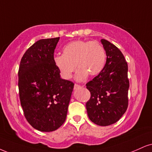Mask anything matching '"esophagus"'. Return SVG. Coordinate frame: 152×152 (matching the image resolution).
Instances as JSON below:
<instances>
[{"label": "esophagus", "mask_w": 152, "mask_h": 152, "mask_svg": "<svg viewBox=\"0 0 152 152\" xmlns=\"http://www.w3.org/2000/svg\"><path fill=\"white\" fill-rule=\"evenodd\" d=\"M79 87H80V85H77V84H75V85H74V89H77V88H79Z\"/></svg>", "instance_id": "34e87169"}]
</instances>
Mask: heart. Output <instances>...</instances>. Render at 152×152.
I'll use <instances>...</instances> for the list:
<instances>
[{"label": "heart", "mask_w": 152, "mask_h": 152, "mask_svg": "<svg viewBox=\"0 0 152 152\" xmlns=\"http://www.w3.org/2000/svg\"><path fill=\"white\" fill-rule=\"evenodd\" d=\"M106 55L104 46L96 41L77 40L67 44L63 55L54 58V63L62 77L70 80L77 68L75 78L85 80L89 75L96 76L104 69Z\"/></svg>", "instance_id": "heart-1"}]
</instances>
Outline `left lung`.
<instances>
[{
  "instance_id": "left-lung-1",
  "label": "left lung",
  "mask_w": 152,
  "mask_h": 152,
  "mask_svg": "<svg viewBox=\"0 0 152 152\" xmlns=\"http://www.w3.org/2000/svg\"><path fill=\"white\" fill-rule=\"evenodd\" d=\"M106 63L103 70L86 84L91 96L86 103L91 122L101 126L113 124L123 116L128 106V63L115 45L102 39Z\"/></svg>"
}]
</instances>
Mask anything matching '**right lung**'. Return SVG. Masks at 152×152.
Masks as SVG:
<instances>
[{"mask_svg": "<svg viewBox=\"0 0 152 152\" xmlns=\"http://www.w3.org/2000/svg\"><path fill=\"white\" fill-rule=\"evenodd\" d=\"M59 37L40 39L26 50L18 70L20 104L34 128L52 132L66 118L74 83L60 77L54 63Z\"/></svg>", "mask_w": 152, "mask_h": 152, "instance_id": "add662e5", "label": "right lung"}]
</instances>
